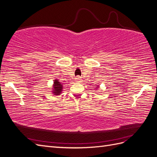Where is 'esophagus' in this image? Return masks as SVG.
<instances>
[{
    "mask_svg": "<svg viewBox=\"0 0 157 157\" xmlns=\"http://www.w3.org/2000/svg\"><path fill=\"white\" fill-rule=\"evenodd\" d=\"M80 80V77H79V76H77V77L75 78V80H76V81H79Z\"/></svg>",
    "mask_w": 157,
    "mask_h": 157,
    "instance_id": "esophagus-1",
    "label": "esophagus"
}]
</instances>
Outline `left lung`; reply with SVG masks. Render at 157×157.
<instances>
[{
    "mask_svg": "<svg viewBox=\"0 0 157 157\" xmlns=\"http://www.w3.org/2000/svg\"><path fill=\"white\" fill-rule=\"evenodd\" d=\"M96 87H97V88H98V86H96Z\"/></svg>",
    "mask_w": 157,
    "mask_h": 157,
    "instance_id": "obj_1",
    "label": "left lung"
}]
</instances>
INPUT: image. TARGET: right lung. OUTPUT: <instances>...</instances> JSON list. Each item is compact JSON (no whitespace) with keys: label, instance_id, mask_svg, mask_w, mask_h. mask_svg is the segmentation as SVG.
I'll list each match as a JSON object with an SVG mask.
<instances>
[{"label":"right lung","instance_id":"add662e5","mask_svg":"<svg viewBox=\"0 0 157 157\" xmlns=\"http://www.w3.org/2000/svg\"><path fill=\"white\" fill-rule=\"evenodd\" d=\"M63 86L61 83L59 82V80H55L54 82V87H53V93L56 95H59L60 93L62 91Z\"/></svg>","mask_w":157,"mask_h":157}]
</instances>
